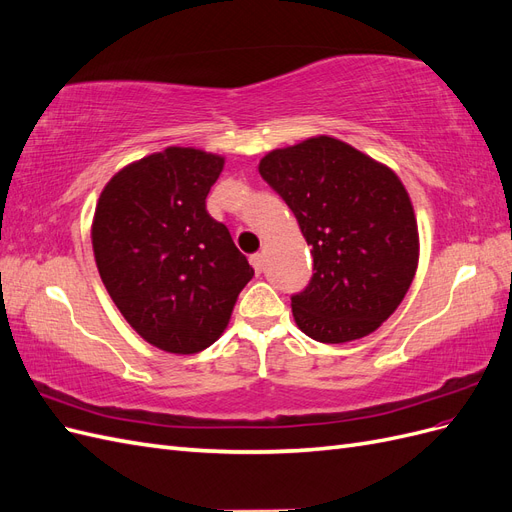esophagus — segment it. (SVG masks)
Listing matches in <instances>:
<instances>
[{
	"instance_id": "esophagus-1",
	"label": "esophagus",
	"mask_w": 512,
	"mask_h": 512,
	"mask_svg": "<svg viewBox=\"0 0 512 512\" xmlns=\"http://www.w3.org/2000/svg\"><path fill=\"white\" fill-rule=\"evenodd\" d=\"M250 262H252V267H254L256 273H262V269H265V256H262V254H252Z\"/></svg>"
}]
</instances>
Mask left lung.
I'll list each match as a JSON object with an SVG mask.
<instances>
[{
  "instance_id": "obj_1",
  "label": "left lung",
  "mask_w": 512,
  "mask_h": 512,
  "mask_svg": "<svg viewBox=\"0 0 512 512\" xmlns=\"http://www.w3.org/2000/svg\"><path fill=\"white\" fill-rule=\"evenodd\" d=\"M258 170L312 245V280L290 297L299 329L322 344L374 333L404 301L418 265L404 183L331 136L273 149Z\"/></svg>"
}]
</instances>
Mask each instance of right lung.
<instances>
[{
    "instance_id": "1",
    "label": "right lung",
    "mask_w": 512,
    "mask_h": 512,
    "mask_svg": "<svg viewBox=\"0 0 512 512\" xmlns=\"http://www.w3.org/2000/svg\"><path fill=\"white\" fill-rule=\"evenodd\" d=\"M224 158L168 147L106 183L91 243L102 282L145 342L196 354L218 339L254 269L207 213Z\"/></svg>"
}]
</instances>
